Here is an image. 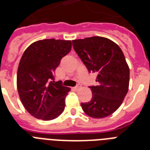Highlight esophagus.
Returning a JSON list of instances; mask_svg holds the SVG:
<instances>
[{"instance_id":"34e87169","label":"esophagus","mask_w":150,"mask_h":150,"mask_svg":"<svg viewBox=\"0 0 150 150\" xmlns=\"http://www.w3.org/2000/svg\"><path fill=\"white\" fill-rule=\"evenodd\" d=\"M80 88H81V86H80V85H77L76 86L74 87V89L75 90V91H78V90H79Z\"/></svg>"}]
</instances>
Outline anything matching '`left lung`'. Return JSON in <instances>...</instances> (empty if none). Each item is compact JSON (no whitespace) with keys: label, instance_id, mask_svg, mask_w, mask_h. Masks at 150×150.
I'll list each match as a JSON object with an SVG mask.
<instances>
[{"label":"left lung","instance_id":"left-lung-1","mask_svg":"<svg viewBox=\"0 0 150 150\" xmlns=\"http://www.w3.org/2000/svg\"><path fill=\"white\" fill-rule=\"evenodd\" d=\"M74 50L88 72L97 74L98 86H89L91 100L81 103L85 113L95 119L107 117L120 107L129 86V67L116 43L102 37L72 41Z\"/></svg>","mask_w":150,"mask_h":150}]
</instances>
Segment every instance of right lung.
Instances as JSON below:
<instances>
[{
    "instance_id": "1",
    "label": "right lung",
    "mask_w": 150,
    "mask_h": 150,
    "mask_svg": "<svg viewBox=\"0 0 150 150\" xmlns=\"http://www.w3.org/2000/svg\"><path fill=\"white\" fill-rule=\"evenodd\" d=\"M71 50V40L45 39L25 50L17 72V88L26 110L45 121L60 116L70 88L55 82V71Z\"/></svg>"
}]
</instances>
